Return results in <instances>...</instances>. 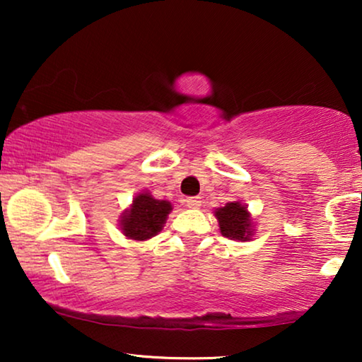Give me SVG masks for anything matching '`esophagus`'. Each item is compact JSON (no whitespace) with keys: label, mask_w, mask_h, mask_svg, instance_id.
Listing matches in <instances>:
<instances>
[{"label":"esophagus","mask_w":362,"mask_h":362,"mask_svg":"<svg viewBox=\"0 0 362 362\" xmlns=\"http://www.w3.org/2000/svg\"><path fill=\"white\" fill-rule=\"evenodd\" d=\"M186 206L189 207V209H199V206H201V197H187V199H186Z\"/></svg>","instance_id":"1"}]
</instances>
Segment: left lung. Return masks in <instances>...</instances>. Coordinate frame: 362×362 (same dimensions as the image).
Here are the masks:
<instances>
[{
  "label": "left lung",
  "instance_id": "1",
  "mask_svg": "<svg viewBox=\"0 0 362 362\" xmlns=\"http://www.w3.org/2000/svg\"><path fill=\"white\" fill-rule=\"evenodd\" d=\"M214 216L219 222L221 234L230 240L247 242L255 235V224L252 214L240 201L227 202L226 206L217 207Z\"/></svg>",
  "mask_w": 362,
  "mask_h": 362
}]
</instances>
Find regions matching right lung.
Here are the masks:
<instances>
[{
  "label": "right lung",
  "instance_id": "right-lung-1",
  "mask_svg": "<svg viewBox=\"0 0 362 362\" xmlns=\"http://www.w3.org/2000/svg\"><path fill=\"white\" fill-rule=\"evenodd\" d=\"M171 211L170 201L155 199L150 191H141L133 197L130 207L122 212L118 226L127 239L150 240L163 230Z\"/></svg>",
  "mask_w": 362,
  "mask_h": 362
}]
</instances>
